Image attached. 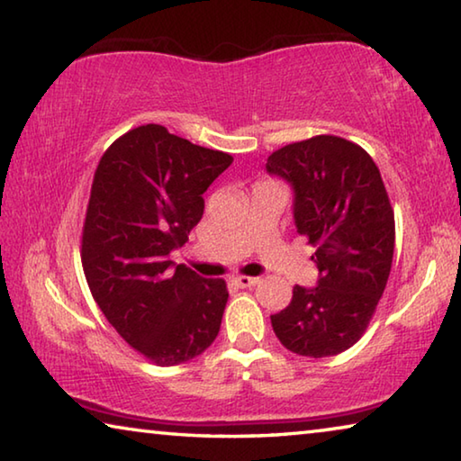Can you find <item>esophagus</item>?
<instances>
[{
	"label": "esophagus",
	"instance_id": "obj_1",
	"mask_svg": "<svg viewBox=\"0 0 461 461\" xmlns=\"http://www.w3.org/2000/svg\"><path fill=\"white\" fill-rule=\"evenodd\" d=\"M258 283H260V278H256V276H236V278H233V285L240 286V288H249V286H254Z\"/></svg>",
	"mask_w": 461,
	"mask_h": 461
}]
</instances>
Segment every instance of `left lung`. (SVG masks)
<instances>
[{"label": "left lung", "instance_id": "obj_1", "mask_svg": "<svg viewBox=\"0 0 461 461\" xmlns=\"http://www.w3.org/2000/svg\"><path fill=\"white\" fill-rule=\"evenodd\" d=\"M267 173L293 189L296 231L317 249L315 286H293L270 315L286 349L327 357L352 348L374 315L393 267L394 213L370 154L338 136H315L272 152Z\"/></svg>", "mask_w": 461, "mask_h": 461}]
</instances>
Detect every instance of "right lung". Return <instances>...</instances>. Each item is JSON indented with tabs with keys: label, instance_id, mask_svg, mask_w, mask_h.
Wrapping results in <instances>:
<instances>
[{
	"label": "right lung",
	"instance_id": "add662e5",
	"mask_svg": "<svg viewBox=\"0 0 461 461\" xmlns=\"http://www.w3.org/2000/svg\"><path fill=\"white\" fill-rule=\"evenodd\" d=\"M233 162L148 123L101 156L83 228V270L115 331L158 366L201 356L220 333L228 288L175 264L205 209L203 193Z\"/></svg>",
	"mask_w": 461,
	"mask_h": 461
}]
</instances>
